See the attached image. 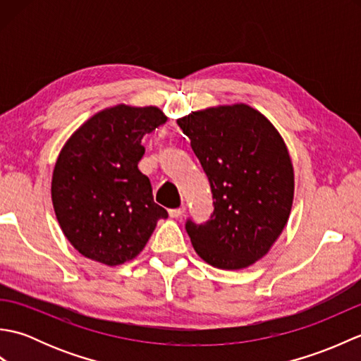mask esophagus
<instances>
[{
    "mask_svg": "<svg viewBox=\"0 0 361 361\" xmlns=\"http://www.w3.org/2000/svg\"><path fill=\"white\" fill-rule=\"evenodd\" d=\"M185 212H186L185 206H180V208H176V209H169V216H171L172 219H178V217H181Z\"/></svg>",
    "mask_w": 361,
    "mask_h": 361,
    "instance_id": "obj_1",
    "label": "esophagus"
}]
</instances>
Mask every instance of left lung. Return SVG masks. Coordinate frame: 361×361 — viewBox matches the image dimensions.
I'll use <instances>...</instances> for the list:
<instances>
[{
	"mask_svg": "<svg viewBox=\"0 0 361 361\" xmlns=\"http://www.w3.org/2000/svg\"><path fill=\"white\" fill-rule=\"evenodd\" d=\"M208 176L214 212L186 221L197 255L221 270L262 259L278 240L293 204L287 145L262 113L247 104L219 105L176 121Z\"/></svg>",
	"mask_w": 361,
	"mask_h": 361,
	"instance_id": "obj_1",
	"label": "left lung"
}]
</instances>
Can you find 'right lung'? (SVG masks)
Here are the masks:
<instances>
[{"label": "right lung", "mask_w": 361, "mask_h": 361, "mask_svg": "<svg viewBox=\"0 0 361 361\" xmlns=\"http://www.w3.org/2000/svg\"><path fill=\"white\" fill-rule=\"evenodd\" d=\"M166 121L158 106L119 104L83 122L63 145L51 197L60 228L82 256L110 267L124 264L167 217L137 169L142 136Z\"/></svg>", "instance_id": "1"}]
</instances>
